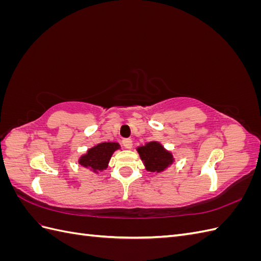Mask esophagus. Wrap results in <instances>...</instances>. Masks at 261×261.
<instances>
[{
    "label": "esophagus",
    "mask_w": 261,
    "mask_h": 261,
    "mask_svg": "<svg viewBox=\"0 0 261 261\" xmlns=\"http://www.w3.org/2000/svg\"><path fill=\"white\" fill-rule=\"evenodd\" d=\"M122 145H123L126 149H130L132 146H133V141H132V139H129V138H124V139L122 140Z\"/></svg>",
    "instance_id": "34e87169"
}]
</instances>
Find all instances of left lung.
Instances as JSON below:
<instances>
[{
    "mask_svg": "<svg viewBox=\"0 0 261 261\" xmlns=\"http://www.w3.org/2000/svg\"><path fill=\"white\" fill-rule=\"evenodd\" d=\"M138 152L145 162L147 170L150 172H161L173 161L172 154L165 151L156 141H151L145 147L138 148Z\"/></svg>",
    "mask_w": 261,
    "mask_h": 261,
    "instance_id": "left-lung-1",
    "label": "left lung"
}]
</instances>
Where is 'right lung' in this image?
Wrapping results in <instances>:
<instances>
[{"label": "right lung", "instance_id": "add662e5", "mask_svg": "<svg viewBox=\"0 0 261 261\" xmlns=\"http://www.w3.org/2000/svg\"><path fill=\"white\" fill-rule=\"evenodd\" d=\"M118 148L116 143H102L89 149L88 152L83 155L80 163L85 168H91L93 171H102L108 167L112 153Z\"/></svg>", "mask_w": 261, "mask_h": 261}]
</instances>
